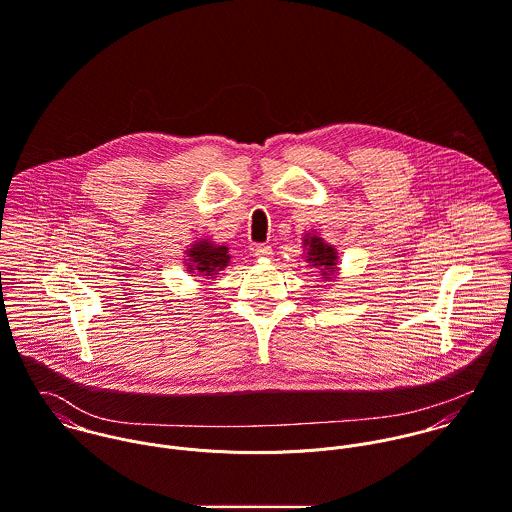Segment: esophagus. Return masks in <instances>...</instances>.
I'll return each mask as SVG.
<instances>
[{
  "mask_svg": "<svg viewBox=\"0 0 512 512\" xmlns=\"http://www.w3.org/2000/svg\"><path fill=\"white\" fill-rule=\"evenodd\" d=\"M253 253H255V257L265 259V257H271V255H273V249H271V245L261 243V245H255V247H253Z\"/></svg>",
  "mask_w": 512,
  "mask_h": 512,
  "instance_id": "34e87169",
  "label": "esophagus"
}]
</instances>
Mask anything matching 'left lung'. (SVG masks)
<instances>
[{"mask_svg":"<svg viewBox=\"0 0 512 512\" xmlns=\"http://www.w3.org/2000/svg\"><path fill=\"white\" fill-rule=\"evenodd\" d=\"M303 245H305V251H307V263H310V267H316L320 269V273L324 275V279H332L334 271H336V261H338V253L332 245L324 243L322 237L318 235H310L307 233L305 239H303Z\"/></svg>","mask_w":512,"mask_h":512,"instance_id":"left-lung-1","label":"left lung"}]
</instances>
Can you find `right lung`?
<instances>
[{"label":"right lung","instance_id":"obj_1","mask_svg":"<svg viewBox=\"0 0 512 512\" xmlns=\"http://www.w3.org/2000/svg\"><path fill=\"white\" fill-rule=\"evenodd\" d=\"M186 267L194 277L211 279L223 271L231 259L227 245H215L209 239H198L188 251H186Z\"/></svg>","mask_w":512,"mask_h":512}]
</instances>
